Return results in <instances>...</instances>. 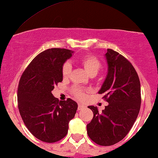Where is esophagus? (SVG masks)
I'll list each match as a JSON object with an SVG mask.
<instances>
[{"label": "esophagus", "mask_w": 158, "mask_h": 158, "mask_svg": "<svg viewBox=\"0 0 158 158\" xmlns=\"http://www.w3.org/2000/svg\"><path fill=\"white\" fill-rule=\"evenodd\" d=\"M84 108H85V106L82 105L81 103H78V107H77V109H78L79 111H81V110H83Z\"/></svg>", "instance_id": "esophagus-1"}]
</instances>
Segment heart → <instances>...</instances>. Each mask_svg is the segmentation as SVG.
Returning a JSON list of instances; mask_svg holds the SVG:
<instances>
[{
	"label": "heart",
	"mask_w": 158,
	"mask_h": 158,
	"mask_svg": "<svg viewBox=\"0 0 158 158\" xmlns=\"http://www.w3.org/2000/svg\"><path fill=\"white\" fill-rule=\"evenodd\" d=\"M81 65L84 67L89 75H96L102 67V62L96 56L93 55H85L79 59ZM72 71V65L66 62L62 65V74L64 77H69ZM72 93L79 99H83L86 97L85 90L78 86H74L72 89Z\"/></svg>",
	"instance_id": "obj_1"
}]
</instances>
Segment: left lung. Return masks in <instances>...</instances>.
I'll use <instances>...</instances> for the list:
<instances>
[{"mask_svg": "<svg viewBox=\"0 0 158 158\" xmlns=\"http://www.w3.org/2000/svg\"><path fill=\"white\" fill-rule=\"evenodd\" d=\"M108 72L99 94L108 102L102 112L88 106L93 112L86 125L88 136L95 143L110 146L128 134L135 123L141 106V87L138 74L131 62L119 52L108 49Z\"/></svg>", "mask_w": 158, "mask_h": 158, "instance_id": "left-lung-1", "label": "left lung"}]
</instances>
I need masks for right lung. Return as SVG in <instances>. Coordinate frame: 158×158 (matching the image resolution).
I'll list each match as a JSON object with an SVG mask.
<instances>
[{"label": "right lung", "mask_w": 158, "mask_h": 158, "mask_svg": "<svg viewBox=\"0 0 158 158\" xmlns=\"http://www.w3.org/2000/svg\"><path fill=\"white\" fill-rule=\"evenodd\" d=\"M72 53L67 49L46 50L35 57L20 77L19 111L30 133L42 142L63 139L77 109L74 100L59 101L52 94L54 86L62 81V65Z\"/></svg>", "instance_id": "1"}]
</instances>
